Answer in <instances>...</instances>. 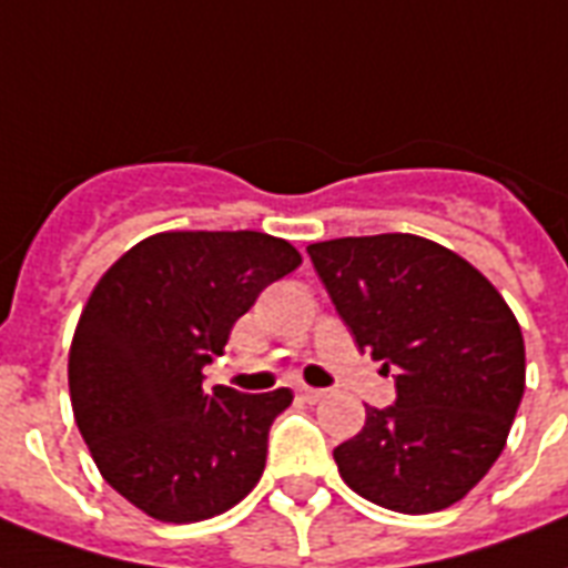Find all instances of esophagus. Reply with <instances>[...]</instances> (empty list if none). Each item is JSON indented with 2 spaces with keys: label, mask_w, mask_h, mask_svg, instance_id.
Masks as SVG:
<instances>
[{
  "label": "esophagus",
  "mask_w": 568,
  "mask_h": 568,
  "mask_svg": "<svg viewBox=\"0 0 568 568\" xmlns=\"http://www.w3.org/2000/svg\"><path fill=\"white\" fill-rule=\"evenodd\" d=\"M298 397L305 399V403H320V399L325 397V390L323 388H307V385H302V388H298Z\"/></svg>",
  "instance_id": "34e87169"
}]
</instances>
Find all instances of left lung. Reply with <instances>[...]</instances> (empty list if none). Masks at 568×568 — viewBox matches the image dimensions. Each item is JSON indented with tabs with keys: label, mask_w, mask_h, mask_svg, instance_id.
Listing matches in <instances>:
<instances>
[{
	"label": "left lung",
	"mask_w": 568,
	"mask_h": 568,
	"mask_svg": "<svg viewBox=\"0 0 568 568\" xmlns=\"http://www.w3.org/2000/svg\"><path fill=\"white\" fill-rule=\"evenodd\" d=\"M358 349L394 371V406L334 447L362 498L424 516L465 498L507 444L525 394V337L500 293L450 248L415 234L307 245Z\"/></svg>",
	"instance_id": "left-lung-1"
}]
</instances>
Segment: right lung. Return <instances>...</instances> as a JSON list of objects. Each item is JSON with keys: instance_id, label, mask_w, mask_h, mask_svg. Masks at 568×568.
Here are the masks:
<instances>
[{"instance_id": "right-lung-1", "label": "right lung", "mask_w": 568, "mask_h": 568, "mask_svg": "<svg viewBox=\"0 0 568 568\" xmlns=\"http://www.w3.org/2000/svg\"><path fill=\"white\" fill-rule=\"evenodd\" d=\"M302 263L257 231H169L105 272L70 344V403L103 480L160 521L213 518L266 468L293 390H204V367L272 281Z\"/></svg>"}]
</instances>
